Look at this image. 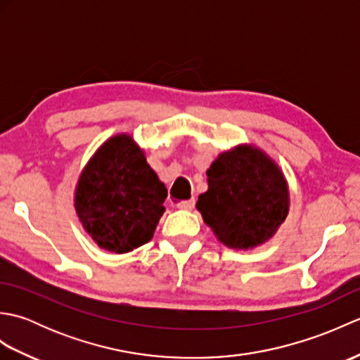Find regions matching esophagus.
Masks as SVG:
<instances>
[{"mask_svg":"<svg viewBox=\"0 0 360 360\" xmlns=\"http://www.w3.org/2000/svg\"><path fill=\"white\" fill-rule=\"evenodd\" d=\"M195 204H196L195 198H190V200L181 201V202L176 204V207H178V209H184V210H192V209L195 207Z\"/></svg>","mask_w":360,"mask_h":360,"instance_id":"34e87169","label":"esophagus"}]
</instances>
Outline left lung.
<instances>
[{
	"label": "left lung",
	"mask_w": 360,
	"mask_h": 360,
	"mask_svg": "<svg viewBox=\"0 0 360 360\" xmlns=\"http://www.w3.org/2000/svg\"><path fill=\"white\" fill-rule=\"evenodd\" d=\"M209 190L196 207L219 241L248 249L269 240L289 207L283 174L262 151L238 147L221 155L207 170Z\"/></svg>",
	"instance_id": "1"
}]
</instances>
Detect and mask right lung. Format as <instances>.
Wrapping results in <instances>:
<instances>
[{
	"instance_id": "add662e5",
	"label": "right lung",
	"mask_w": 360,
	"mask_h": 360,
	"mask_svg": "<svg viewBox=\"0 0 360 360\" xmlns=\"http://www.w3.org/2000/svg\"><path fill=\"white\" fill-rule=\"evenodd\" d=\"M167 188L128 136L105 142L82 173L75 209L98 246L124 254L151 240Z\"/></svg>"
}]
</instances>
